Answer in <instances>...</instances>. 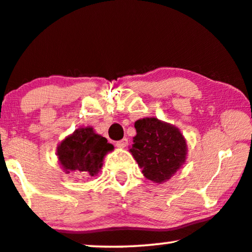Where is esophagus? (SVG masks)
<instances>
[{
    "instance_id": "esophagus-1",
    "label": "esophagus",
    "mask_w": 252,
    "mask_h": 252,
    "mask_svg": "<svg viewBox=\"0 0 252 252\" xmlns=\"http://www.w3.org/2000/svg\"><path fill=\"white\" fill-rule=\"evenodd\" d=\"M127 144H128V141H127V139H123V140L120 141H117L116 142V146L118 148H125Z\"/></svg>"
}]
</instances>
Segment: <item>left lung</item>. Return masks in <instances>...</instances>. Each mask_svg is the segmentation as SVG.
Instances as JSON below:
<instances>
[{
  "label": "left lung",
  "instance_id": "obj_1",
  "mask_svg": "<svg viewBox=\"0 0 252 252\" xmlns=\"http://www.w3.org/2000/svg\"><path fill=\"white\" fill-rule=\"evenodd\" d=\"M134 127L132 157L146 179L158 185L167 182L186 162L187 140L178 127L154 117L136 120Z\"/></svg>",
  "mask_w": 252,
  "mask_h": 252
}]
</instances>
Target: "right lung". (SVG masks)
I'll list each match as a JSON object with an SVG mask.
<instances>
[{
  "label": "right lung",
  "instance_id": "add662e5",
  "mask_svg": "<svg viewBox=\"0 0 252 252\" xmlns=\"http://www.w3.org/2000/svg\"><path fill=\"white\" fill-rule=\"evenodd\" d=\"M114 150L107 139L97 134L93 127H79L67 135L57 147V158L62 169L77 178L97 176L105 155Z\"/></svg>",
  "mask_w": 252,
  "mask_h": 252
}]
</instances>
